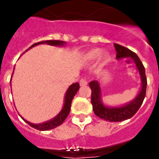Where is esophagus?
Wrapping results in <instances>:
<instances>
[{"label": "esophagus", "mask_w": 159, "mask_h": 159, "mask_svg": "<svg viewBox=\"0 0 159 159\" xmlns=\"http://www.w3.org/2000/svg\"><path fill=\"white\" fill-rule=\"evenodd\" d=\"M80 85L81 86H86V85H88V81L85 79V78H82V79L80 80Z\"/></svg>", "instance_id": "obj_1"}]
</instances>
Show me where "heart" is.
Masks as SVG:
<instances>
[{"instance_id":"1","label":"heart","mask_w":159,"mask_h":159,"mask_svg":"<svg viewBox=\"0 0 159 159\" xmlns=\"http://www.w3.org/2000/svg\"><path fill=\"white\" fill-rule=\"evenodd\" d=\"M102 51L101 49H94V50L91 51L87 55V59L89 61L95 60L97 58H98L101 57Z\"/></svg>"}]
</instances>
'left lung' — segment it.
<instances>
[{
  "label": "left lung",
  "instance_id": "8db88e82",
  "mask_svg": "<svg viewBox=\"0 0 159 159\" xmlns=\"http://www.w3.org/2000/svg\"><path fill=\"white\" fill-rule=\"evenodd\" d=\"M114 47L117 52V58L121 59L123 57H131L135 62L137 69L139 70V74L141 76L142 88L140 93L136 98L132 101L130 103L120 107H107L102 104L101 101V89L98 81H92L89 83L92 95L91 102L93 104V112L100 118L109 121V122H121L128 118H131L135 115L140 107L143 104L147 89V77L145 74V68L136 53L133 52L128 48L123 47L119 44H114Z\"/></svg>",
  "mask_w": 159,
  "mask_h": 159
}]
</instances>
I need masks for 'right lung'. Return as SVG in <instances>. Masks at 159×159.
Returning <instances> with one entry per match:
<instances>
[{"label":"right lung","mask_w":159,"mask_h":159,"mask_svg":"<svg viewBox=\"0 0 159 159\" xmlns=\"http://www.w3.org/2000/svg\"><path fill=\"white\" fill-rule=\"evenodd\" d=\"M65 42L63 41H58V40H49V41H42V42H39L37 43H35L31 46V47H29L28 49L31 48V47H35V46H37V45L40 44H48V45H52V46H62L64 45ZM27 49V50H28ZM79 83L78 82H76V83H73L71 84L69 88L66 91V96H65V102H64V107L63 108L61 109V111L60 112V113L56 117H54L53 119L48 121V122H46L44 123H42V124H32V123H29L27 121H26L25 119H23L25 122H26L27 124L32 127V128H36L37 130L40 131H47L50 130V129H52V128H57V126H60L61 124H62L63 122L65 121L67 116H68L69 112H70V110H71V102H72V99L74 98V96L77 94V91L79 90Z\"/></svg>","instance_id":"right-lung-1"}]
</instances>
